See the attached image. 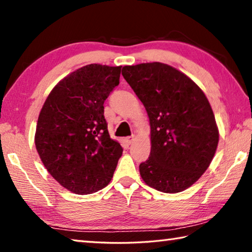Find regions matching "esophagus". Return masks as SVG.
<instances>
[{"label": "esophagus", "mask_w": 252, "mask_h": 252, "mask_svg": "<svg viewBox=\"0 0 252 252\" xmlns=\"http://www.w3.org/2000/svg\"><path fill=\"white\" fill-rule=\"evenodd\" d=\"M134 141V135H132V136H127V138L126 139V142L127 143V144H132V142Z\"/></svg>", "instance_id": "esophagus-1"}]
</instances>
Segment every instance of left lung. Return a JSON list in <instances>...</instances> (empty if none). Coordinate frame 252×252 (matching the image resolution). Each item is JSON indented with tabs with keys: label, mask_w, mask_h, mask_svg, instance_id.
<instances>
[{
	"label": "left lung",
	"mask_w": 252,
	"mask_h": 252,
	"mask_svg": "<svg viewBox=\"0 0 252 252\" xmlns=\"http://www.w3.org/2000/svg\"><path fill=\"white\" fill-rule=\"evenodd\" d=\"M147 110L151 151L140 164L142 180L165 193L188 189L206 172L219 130L206 94L189 76L160 62L122 67Z\"/></svg>",
	"instance_id": "obj_1"
}]
</instances>
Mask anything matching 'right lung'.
Segmentation results:
<instances>
[{
    "label": "right lung",
    "mask_w": 252,
    "mask_h": 252,
    "mask_svg": "<svg viewBox=\"0 0 252 252\" xmlns=\"http://www.w3.org/2000/svg\"><path fill=\"white\" fill-rule=\"evenodd\" d=\"M121 66L88 64L55 85L36 123V151L45 169L76 194L109 185L122 155L111 139L103 103L119 85Z\"/></svg>",
    "instance_id": "right-lung-1"
}]
</instances>
